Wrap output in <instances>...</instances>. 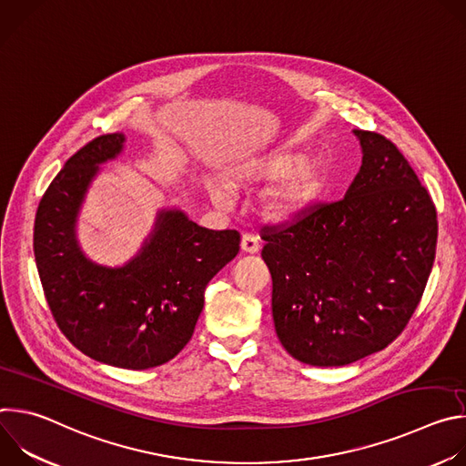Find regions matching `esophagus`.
Listing matches in <instances>:
<instances>
[{"label": "esophagus", "instance_id": "34e87169", "mask_svg": "<svg viewBox=\"0 0 466 466\" xmlns=\"http://www.w3.org/2000/svg\"><path fill=\"white\" fill-rule=\"evenodd\" d=\"M241 250L247 252V254H256L259 250V243H258V238L252 236V234H245L241 238Z\"/></svg>", "mask_w": 466, "mask_h": 466}]
</instances>
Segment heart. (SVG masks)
I'll list each match as a JSON object with an SVG mask.
<instances>
[{
    "instance_id": "obj_1",
    "label": "heart",
    "mask_w": 466,
    "mask_h": 466,
    "mask_svg": "<svg viewBox=\"0 0 466 466\" xmlns=\"http://www.w3.org/2000/svg\"><path fill=\"white\" fill-rule=\"evenodd\" d=\"M234 189H269L263 198L261 216L273 225H293L317 210L328 189V169L322 160L308 158L300 149L279 146L252 155L236 164L228 173ZM208 193L218 207L228 208L232 198L218 184H208Z\"/></svg>"
}]
</instances>
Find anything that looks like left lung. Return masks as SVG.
Here are the masks:
<instances>
[{
	"label": "left lung",
	"mask_w": 466,
	"mask_h": 466,
	"mask_svg": "<svg viewBox=\"0 0 466 466\" xmlns=\"http://www.w3.org/2000/svg\"><path fill=\"white\" fill-rule=\"evenodd\" d=\"M361 167L345 198L263 234L282 347L313 367L383 350L410 322L430 279L437 212L404 155L352 130Z\"/></svg>",
	"instance_id": "8db88e82"
}]
</instances>
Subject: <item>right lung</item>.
<instances>
[{"instance_id": "obj_1", "label": "right lung", "mask_w": 466, "mask_h": 466, "mask_svg": "<svg viewBox=\"0 0 466 466\" xmlns=\"http://www.w3.org/2000/svg\"><path fill=\"white\" fill-rule=\"evenodd\" d=\"M125 135L92 140L49 184L35 219V259L62 334L88 358L144 370L191 339L208 282L239 252L236 230H208L177 207L160 208L138 252L121 265L94 261L77 238L88 189Z\"/></svg>"}]
</instances>
